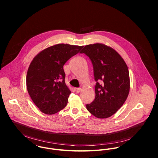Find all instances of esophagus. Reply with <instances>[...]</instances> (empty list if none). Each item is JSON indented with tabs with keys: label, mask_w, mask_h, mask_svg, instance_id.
Here are the masks:
<instances>
[{
	"label": "esophagus",
	"mask_w": 158,
	"mask_h": 158,
	"mask_svg": "<svg viewBox=\"0 0 158 158\" xmlns=\"http://www.w3.org/2000/svg\"><path fill=\"white\" fill-rule=\"evenodd\" d=\"M81 90V88H75V91L77 92V93H79Z\"/></svg>",
	"instance_id": "34e87169"
}]
</instances>
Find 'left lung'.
I'll use <instances>...</instances> for the list:
<instances>
[{
	"mask_svg": "<svg viewBox=\"0 0 158 158\" xmlns=\"http://www.w3.org/2000/svg\"><path fill=\"white\" fill-rule=\"evenodd\" d=\"M92 64L95 97L86 104L88 111L97 118L111 116L121 108L130 91L128 67L113 48L102 44L86 45L80 52Z\"/></svg>",
	"mask_w": 158,
	"mask_h": 158,
	"instance_id": "left-lung-1",
	"label": "left lung"
}]
</instances>
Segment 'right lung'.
<instances>
[{"label": "right lung", "mask_w": 158, "mask_h": 158, "mask_svg": "<svg viewBox=\"0 0 158 158\" xmlns=\"http://www.w3.org/2000/svg\"><path fill=\"white\" fill-rule=\"evenodd\" d=\"M83 46L60 44L37 55L28 69V92L43 113L53 114L66 107L71 92L65 83L64 64Z\"/></svg>", "instance_id": "right-lung-1"}]
</instances>
